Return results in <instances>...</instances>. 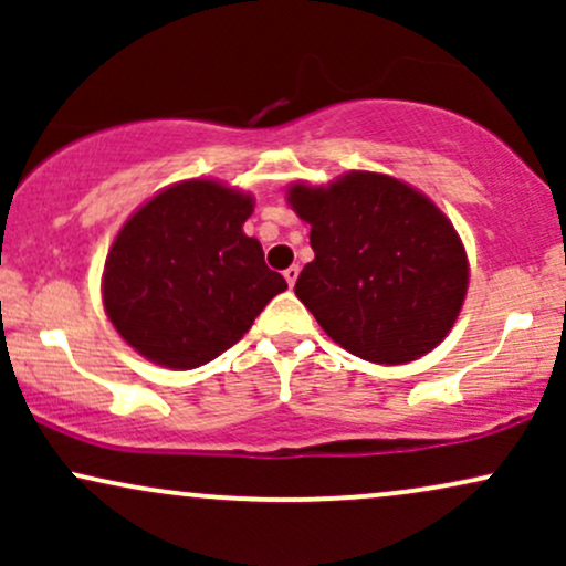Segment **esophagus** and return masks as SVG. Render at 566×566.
<instances>
[{
  "label": "esophagus",
  "mask_w": 566,
  "mask_h": 566,
  "mask_svg": "<svg viewBox=\"0 0 566 566\" xmlns=\"http://www.w3.org/2000/svg\"><path fill=\"white\" fill-rule=\"evenodd\" d=\"M297 274H301V269H297V265H290V269L284 271V279H287V284H290V287H295V282H297Z\"/></svg>",
  "instance_id": "obj_1"
}]
</instances>
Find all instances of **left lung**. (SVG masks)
I'll return each instance as SVG.
<instances>
[{"mask_svg": "<svg viewBox=\"0 0 566 566\" xmlns=\"http://www.w3.org/2000/svg\"><path fill=\"white\" fill-rule=\"evenodd\" d=\"M292 210L311 223L314 261L295 295L354 356L405 365L437 348L469 287L452 223L423 193L378 172H348L327 188L292 186Z\"/></svg>", "mask_w": 566, "mask_h": 566, "instance_id": "8db88e82", "label": "left lung"}]
</instances>
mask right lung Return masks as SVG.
Listing matches in <instances>:
<instances>
[{
  "label": "right lung",
  "instance_id": "1",
  "mask_svg": "<svg viewBox=\"0 0 566 566\" xmlns=\"http://www.w3.org/2000/svg\"><path fill=\"white\" fill-rule=\"evenodd\" d=\"M252 199L186 180L122 226L103 271V305L125 340L161 367L193 369L242 340L265 303L287 290L242 231Z\"/></svg>",
  "mask_w": 566,
  "mask_h": 566
}]
</instances>
